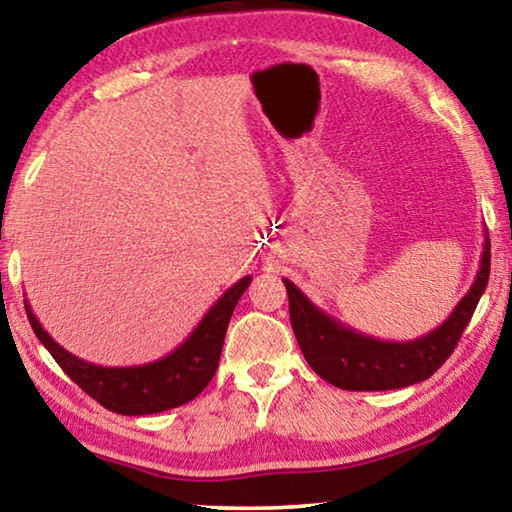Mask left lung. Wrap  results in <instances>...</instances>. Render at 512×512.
<instances>
[{
	"label": "left lung",
	"instance_id": "obj_1",
	"mask_svg": "<svg viewBox=\"0 0 512 512\" xmlns=\"http://www.w3.org/2000/svg\"><path fill=\"white\" fill-rule=\"evenodd\" d=\"M490 239L485 230L479 273L470 291L454 307L452 314L433 332L415 341L372 339L343 325L341 320L318 309L291 280H284L289 296L291 327L302 354L318 377L343 391H393L429 379L465 332L476 305L488 287Z\"/></svg>",
	"mask_w": 512,
	"mask_h": 512
}]
</instances>
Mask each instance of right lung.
I'll return each mask as SVG.
<instances>
[{
    "label": "right lung",
    "instance_id": "right-lung-1",
    "mask_svg": "<svg viewBox=\"0 0 512 512\" xmlns=\"http://www.w3.org/2000/svg\"><path fill=\"white\" fill-rule=\"evenodd\" d=\"M250 280L253 277L246 275L232 284L176 350L142 366L108 368L74 357L45 332L29 302H24V309L40 343L74 384H79L85 393L112 413L149 415L187 404L210 384L219 366L230 316Z\"/></svg>",
    "mask_w": 512,
    "mask_h": 512
}]
</instances>
